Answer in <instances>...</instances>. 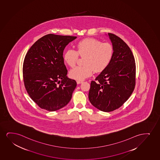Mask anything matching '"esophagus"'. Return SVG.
Wrapping results in <instances>:
<instances>
[{"label": "esophagus", "mask_w": 160, "mask_h": 160, "mask_svg": "<svg viewBox=\"0 0 160 160\" xmlns=\"http://www.w3.org/2000/svg\"><path fill=\"white\" fill-rule=\"evenodd\" d=\"M83 81H81V80H77V82L78 84H80V83H82Z\"/></svg>", "instance_id": "34e87169"}]
</instances>
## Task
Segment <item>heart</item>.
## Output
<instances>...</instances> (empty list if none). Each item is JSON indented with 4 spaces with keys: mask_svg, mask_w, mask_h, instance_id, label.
Listing matches in <instances>:
<instances>
[{
    "mask_svg": "<svg viewBox=\"0 0 160 160\" xmlns=\"http://www.w3.org/2000/svg\"><path fill=\"white\" fill-rule=\"evenodd\" d=\"M77 51L70 48L63 55L64 62L69 66H74L79 58L85 57L83 66L71 69L70 77L77 80H83L91 75L94 71L102 72L108 67L113 55V46L109 43H102L95 38H86L77 44Z\"/></svg>",
    "mask_w": 160,
    "mask_h": 160,
    "instance_id": "1",
    "label": "heart"
}]
</instances>
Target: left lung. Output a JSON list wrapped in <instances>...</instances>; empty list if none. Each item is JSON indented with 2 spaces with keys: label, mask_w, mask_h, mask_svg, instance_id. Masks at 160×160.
Here are the masks:
<instances>
[{
  "label": "left lung",
  "mask_w": 160,
  "mask_h": 160,
  "mask_svg": "<svg viewBox=\"0 0 160 160\" xmlns=\"http://www.w3.org/2000/svg\"><path fill=\"white\" fill-rule=\"evenodd\" d=\"M108 36L113 48L110 64L92 81L88 98L95 108L111 112L122 106L130 97L136 83V63L130 48L120 38Z\"/></svg>",
  "instance_id": "obj_1"
}]
</instances>
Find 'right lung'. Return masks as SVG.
I'll return each instance as SVG.
<instances>
[{
    "label": "right lung",
    "mask_w": 160,
    "mask_h": 160,
    "mask_svg": "<svg viewBox=\"0 0 160 160\" xmlns=\"http://www.w3.org/2000/svg\"><path fill=\"white\" fill-rule=\"evenodd\" d=\"M75 36L48 34L31 46L23 62L25 89L38 106L55 111L68 104L77 86L69 79L63 52Z\"/></svg>",
    "instance_id": "right-lung-1"
}]
</instances>
